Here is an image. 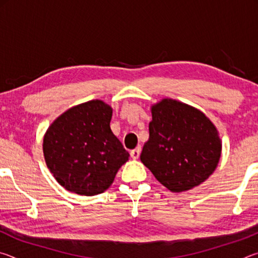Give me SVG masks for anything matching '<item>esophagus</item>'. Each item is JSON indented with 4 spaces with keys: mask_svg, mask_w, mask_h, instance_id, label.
Listing matches in <instances>:
<instances>
[{
    "mask_svg": "<svg viewBox=\"0 0 258 258\" xmlns=\"http://www.w3.org/2000/svg\"><path fill=\"white\" fill-rule=\"evenodd\" d=\"M140 154H141V147H138L135 148L134 150L131 151V157H132L133 159H138L140 157Z\"/></svg>",
    "mask_w": 258,
    "mask_h": 258,
    "instance_id": "esophagus-1",
    "label": "esophagus"
}]
</instances>
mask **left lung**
<instances>
[{
  "instance_id": "obj_1",
  "label": "left lung",
  "mask_w": 258,
  "mask_h": 258,
  "mask_svg": "<svg viewBox=\"0 0 258 258\" xmlns=\"http://www.w3.org/2000/svg\"><path fill=\"white\" fill-rule=\"evenodd\" d=\"M151 113L142 163L172 192L190 190L207 180L222 150L212 121L198 109L172 99L152 106Z\"/></svg>"
}]
</instances>
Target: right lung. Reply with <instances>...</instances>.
<instances>
[{"label":"right lung","mask_w":258,"mask_h":258,"mask_svg":"<svg viewBox=\"0 0 258 258\" xmlns=\"http://www.w3.org/2000/svg\"><path fill=\"white\" fill-rule=\"evenodd\" d=\"M112 109L100 100L78 104L47 128L43 152L64 189L82 196L102 194L130 154L110 128Z\"/></svg>","instance_id":"1"}]
</instances>
